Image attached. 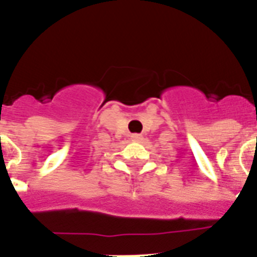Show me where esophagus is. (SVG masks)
Masks as SVG:
<instances>
[{"mask_svg":"<svg viewBox=\"0 0 257 257\" xmlns=\"http://www.w3.org/2000/svg\"><path fill=\"white\" fill-rule=\"evenodd\" d=\"M132 140L141 141L143 140V136H141V135H132Z\"/></svg>","mask_w":257,"mask_h":257,"instance_id":"1","label":"esophagus"}]
</instances>
